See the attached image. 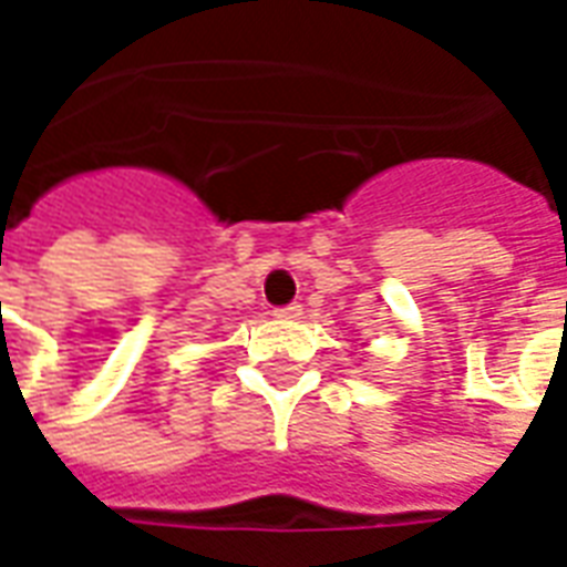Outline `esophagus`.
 <instances>
[{
  "label": "esophagus",
  "mask_w": 567,
  "mask_h": 567,
  "mask_svg": "<svg viewBox=\"0 0 567 567\" xmlns=\"http://www.w3.org/2000/svg\"><path fill=\"white\" fill-rule=\"evenodd\" d=\"M272 316H276V319H300L303 309H300V303H288V307L272 309Z\"/></svg>",
  "instance_id": "esophagus-1"
}]
</instances>
